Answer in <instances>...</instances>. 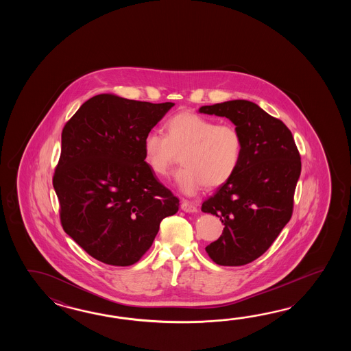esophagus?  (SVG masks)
Masks as SVG:
<instances>
[{
  "instance_id": "34e87169",
  "label": "esophagus",
  "mask_w": 351,
  "mask_h": 351,
  "mask_svg": "<svg viewBox=\"0 0 351 351\" xmlns=\"http://www.w3.org/2000/svg\"><path fill=\"white\" fill-rule=\"evenodd\" d=\"M180 208H182V210L186 212V213H195V212H197V207H195V204H193L192 202H182Z\"/></svg>"
}]
</instances>
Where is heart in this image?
<instances>
[{
  "label": "heart",
  "mask_w": 351,
  "mask_h": 351,
  "mask_svg": "<svg viewBox=\"0 0 351 351\" xmlns=\"http://www.w3.org/2000/svg\"><path fill=\"white\" fill-rule=\"evenodd\" d=\"M143 153L150 171L157 176L169 172L177 154L182 153V168L176 184L182 193L192 195L207 184L223 186L239 169L243 141L232 124L197 112H183L165 123V135L152 130L143 139Z\"/></svg>",
  "instance_id": "heart-1"
}]
</instances>
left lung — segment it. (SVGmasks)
I'll return each instance as SVG.
<instances>
[{
    "label": "left lung",
    "instance_id": "left-lung-1",
    "mask_svg": "<svg viewBox=\"0 0 351 351\" xmlns=\"http://www.w3.org/2000/svg\"><path fill=\"white\" fill-rule=\"evenodd\" d=\"M198 112L226 117L242 135L237 172L202 204L224 224L222 236L206 247L209 257L242 266L265 254L290 221L301 158L289 128L252 101L204 105Z\"/></svg>",
    "mask_w": 351,
    "mask_h": 351
}]
</instances>
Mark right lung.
<instances>
[{
  "label": "right lung",
  "instance_id": "obj_1",
  "mask_svg": "<svg viewBox=\"0 0 351 351\" xmlns=\"http://www.w3.org/2000/svg\"><path fill=\"white\" fill-rule=\"evenodd\" d=\"M173 106L99 94L64 127L53 179L61 224L99 261H139L160 222L178 212V198L156 178L143 153L144 136Z\"/></svg>",
  "mask_w": 351,
  "mask_h": 351
}]
</instances>
